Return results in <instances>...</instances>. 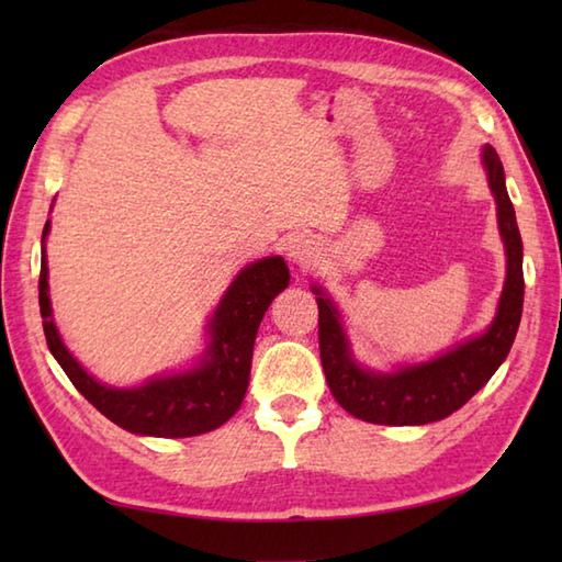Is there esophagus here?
Listing matches in <instances>:
<instances>
[{"label": "esophagus", "instance_id": "1", "mask_svg": "<svg viewBox=\"0 0 562 562\" xmlns=\"http://www.w3.org/2000/svg\"><path fill=\"white\" fill-rule=\"evenodd\" d=\"M288 256L296 268H302V270L312 268V266H316V260H318V246H316L314 238L294 236L292 241L288 244Z\"/></svg>", "mask_w": 562, "mask_h": 562}]
</instances>
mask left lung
I'll use <instances>...</instances> for the list:
<instances>
[{"label": "left lung", "instance_id": "obj_1", "mask_svg": "<svg viewBox=\"0 0 562 562\" xmlns=\"http://www.w3.org/2000/svg\"><path fill=\"white\" fill-rule=\"evenodd\" d=\"M483 166L495 195L497 226L507 254L505 290L499 296L495 321L483 336L465 340L459 348L429 362L408 364L386 374L372 372L355 362L338 308L333 306L324 290L314 288V294H318L321 364H324L328 389L345 411L364 423L427 425L441 420L475 396L509 355L524 304L521 236L505 188L503 161L493 147L483 149Z\"/></svg>", "mask_w": 562, "mask_h": 562}]
</instances>
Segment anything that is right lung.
Segmentation results:
<instances>
[{
	"mask_svg": "<svg viewBox=\"0 0 562 562\" xmlns=\"http://www.w3.org/2000/svg\"><path fill=\"white\" fill-rule=\"evenodd\" d=\"M47 232H50V222H45L43 229L38 280L43 330L47 348L81 396L117 427L147 437H195L229 420L246 396L260 321L274 296L290 284L288 262L280 256H270L250 262L236 274L220 306L214 308L207 328V350L202 352L193 369L157 376L137 389H113L87 374V369L71 357L55 328L50 294H47Z\"/></svg>",
	"mask_w": 562,
	"mask_h": 562,
	"instance_id": "1",
	"label": "right lung"
}]
</instances>
